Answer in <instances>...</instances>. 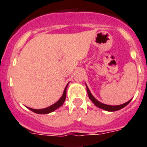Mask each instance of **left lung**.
Returning a JSON list of instances; mask_svg holds the SVG:
<instances>
[{"label":"left lung","instance_id":"8db88e82","mask_svg":"<svg viewBox=\"0 0 147 147\" xmlns=\"http://www.w3.org/2000/svg\"><path fill=\"white\" fill-rule=\"evenodd\" d=\"M86 88H87V91H88V96H89L90 99L91 100L92 102H93V103L94 104L96 107H99V108L101 109H103V110H107V111H110V112H113V111H117V110H121V109L124 108L125 106H127L128 104L129 103V102H131V99L129 100V101H128L127 102H126V103L123 104V105H115V106H113V105H105V104H103V103H101L100 102H98V100L96 99V98H94V96H93V95L91 94V93H90V91L89 88H88V86L86 85Z\"/></svg>","mask_w":147,"mask_h":147}]
</instances>
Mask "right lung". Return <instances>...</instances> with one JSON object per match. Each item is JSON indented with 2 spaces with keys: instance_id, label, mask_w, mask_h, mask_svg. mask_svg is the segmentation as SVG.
Returning <instances> with one entry per match:
<instances>
[{
  "instance_id": "obj_1",
  "label": "right lung",
  "mask_w": 147,
  "mask_h": 147,
  "mask_svg": "<svg viewBox=\"0 0 147 147\" xmlns=\"http://www.w3.org/2000/svg\"><path fill=\"white\" fill-rule=\"evenodd\" d=\"M68 84H69V83H67V85H66V87H65V88L64 92H63V94H62V97H61V98H59V100H58L57 102H56V103H54V105H51V106L46 107V108L40 109V110L29 108V107H28V108L30 110L33 111L34 113H38V114H48V113H50L53 112V111H54L55 110H57V108H59V107H61V106L63 105V103L65 102V101L66 90H67V85H68Z\"/></svg>"
}]
</instances>
